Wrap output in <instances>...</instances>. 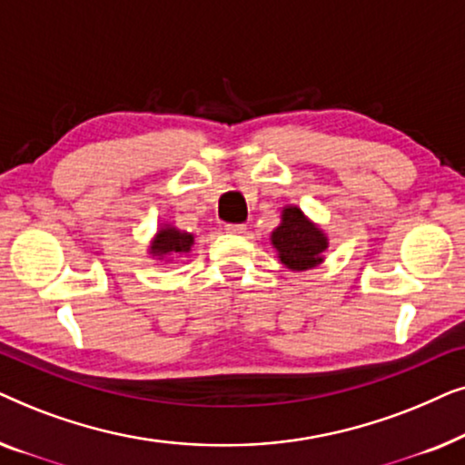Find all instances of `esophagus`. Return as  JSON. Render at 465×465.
Here are the masks:
<instances>
[{"instance_id": "34e87169", "label": "esophagus", "mask_w": 465, "mask_h": 465, "mask_svg": "<svg viewBox=\"0 0 465 465\" xmlns=\"http://www.w3.org/2000/svg\"><path fill=\"white\" fill-rule=\"evenodd\" d=\"M226 231L231 234H243L245 226L243 224H226Z\"/></svg>"}]
</instances>
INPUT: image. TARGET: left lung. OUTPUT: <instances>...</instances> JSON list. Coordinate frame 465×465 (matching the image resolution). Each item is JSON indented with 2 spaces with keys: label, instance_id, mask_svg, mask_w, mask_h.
Segmentation results:
<instances>
[{
  "label": "left lung",
  "instance_id": "1",
  "mask_svg": "<svg viewBox=\"0 0 465 465\" xmlns=\"http://www.w3.org/2000/svg\"><path fill=\"white\" fill-rule=\"evenodd\" d=\"M271 243L285 269L309 271L323 262L328 234L320 224L309 220L301 207L285 205L282 209V222L271 232Z\"/></svg>",
  "mask_w": 465,
  "mask_h": 465
}]
</instances>
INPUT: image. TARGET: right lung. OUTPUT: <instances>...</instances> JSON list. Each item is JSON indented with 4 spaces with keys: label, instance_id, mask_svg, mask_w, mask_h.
I'll return each mask as SVG.
<instances>
[{
    "label": "right lung",
    "instance_id": "right-lung-1",
    "mask_svg": "<svg viewBox=\"0 0 465 465\" xmlns=\"http://www.w3.org/2000/svg\"><path fill=\"white\" fill-rule=\"evenodd\" d=\"M194 247V234L180 231V228L173 224H161L154 237L150 241V256L156 260H164V262H171V260L177 256H186V253L193 252Z\"/></svg>",
    "mask_w": 465,
    "mask_h": 465
}]
</instances>
